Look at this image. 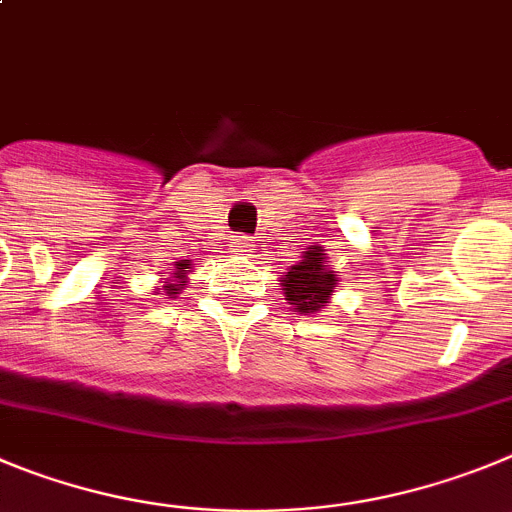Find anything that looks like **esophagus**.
<instances>
[{"mask_svg": "<svg viewBox=\"0 0 512 512\" xmlns=\"http://www.w3.org/2000/svg\"><path fill=\"white\" fill-rule=\"evenodd\" d=\"M252 237H247V234H234L232 242H229V252L232 255H247V252H252Z\"/></svg>", "mask_w": 512, "mask_h": 512, "instance_id": "esophagus-1", "label": "esophagus"}]
</instances>
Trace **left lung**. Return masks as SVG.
<instances>
[{
  "label": "left lung",
  "instance_id": "obj_1",
  "mask_svg": "<svg viewBox=\"0 0 512 512\" xmlns=\"http://www.w3.org/2000/svg\"><path fill=\"white\" fill-rule=\"evenodd\" d=\"M326 262H329L326 252L319 245H311L303 252V260H298V265H293L283 275L280 290L285 293V301L296 311L316 313L329 303L339 280Z\"/></svg>",
  "mask_w": 512,
  "mask_h": 512
}]
</instances>
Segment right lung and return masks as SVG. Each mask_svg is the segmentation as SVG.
Masks as SVG:
<instances>
[{
  "mask_svg": "<svg viewBox=\"0 0 512 512\" xmlns=\"http://www.w3.org/2000/svg\"><path fill=\"white\" fill-rule=\"evenodd\" d=\"M188 262H191V260H178L176 262V270H173V278H176V280H173V283H165L163 288H160L165 296L176 298L178 293H181L183 285H186V275L191 273V270H188Z\"/></svg>",
  "mask_w": 512,
  "mask_h": 512,
  "instance_id": "obj_1",
  "label": "right lung"
}]
</instances>
